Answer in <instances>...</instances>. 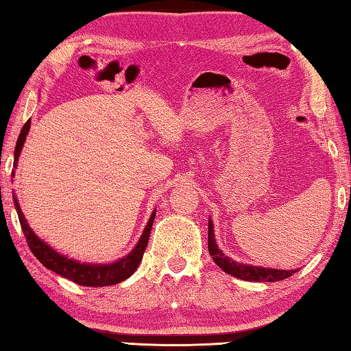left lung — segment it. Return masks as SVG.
Here are the masks:
<instances>
[{"label": "left lung", "mask_w": 351, "mask_h": 351, "mask_svg": "<svg viewBox=\"0 0 351 351\" xmlns=\"http://www.w3.org/2000/svg\"><path fill=\"white\" fill-rule=\"evenodd\" d=\"M208 251L210 256L215 260V263L221 267L230 276L246 280V281H278L291 277L297 271H281V269H271V267H260V266H250L243 263H237L234 260L226 257L225 254L217 248L215 234H213V222L208 221Z\"/></svg>", "instance_id": "obj_1"}]
</instances>
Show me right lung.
I'll list each match as a JSON object with an SVG mask.
<instances>
[{"label":"right lung","instance_id":"1","mask_svg":"<svg viewBox=\"0 0 351 351\" xmlns=\"http://www.w3.org/2000/svg\"><path fill=\"white\" fill-rule=\"evenodd\" d=\"M29 129H30V120H27L24 128L21 129V134H19L18 141H16L15 161H13V166L15 167H16L18 158L21 154V149H23V144L25 141V136H27V134H29ZM12 176H13V171H12ZM13 201H15V208H16L18 217H19L21 228H23V231H24L27 245H29V248L33 252V256L36 257L45 267H48V269H51L53 272L59 274V276L74 281V283H77L80 286H88V287L112 286V285L120 283V281L126 280L132 276L141 262L144 251H146V246L149 243L150 230H152L154 219H155V211H154L152 216H150V219H149V223L146 225V230H144V232H143L138 245L135 246L129 256H126L125 258H121V260H119V262L111 263V265H86V263L74 262V260H71V258L60 256V254H58L56 251H53L50 246L45 245L43 240L38 239V236H34V232L32 231L29 223L25 222L24 215L19 208V204H18L15 196H13Z\"/></svg>","mask_w":351,"mask_h":351}]
</instances>
